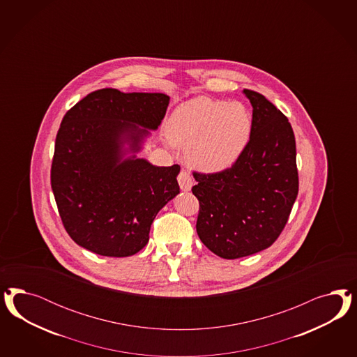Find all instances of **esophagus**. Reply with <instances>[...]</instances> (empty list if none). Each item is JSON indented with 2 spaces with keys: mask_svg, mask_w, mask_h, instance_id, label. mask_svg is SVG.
<instances>
[{
  "mask_svg": "<svg viewBox=\"0 0 357 357\" xmlns=\"http://www.w3.org/2000/svg\"><path fill=\"white\" fill-rule=\"evenodd\" d=\"M178 183H179L181 188L183 191H190L192 188V185H194V181H192L191 174L185 172V170H182L179 175H178Z\"/></svg>",
  "mask_w": 357,
  "mask_h": 357,
  "instance_id": "34e87169",
  "label": "esophagus"
}]
</instances>
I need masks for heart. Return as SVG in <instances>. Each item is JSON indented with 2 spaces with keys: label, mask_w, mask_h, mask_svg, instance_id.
Segmentation results:
<instances>
[{
  "label": "heart",
  "mask_w": 357,
  "mask_h": 357,
  "mask_svg": "<svg viewBox=\"0 0 357 357\" xmlns=\"http://www.w3.org/2000/svg\"><path fill=\"white\" fill-rule=\"evenodd\" d=\"M252 116L241 102L197 97L176 108L169 120V144L187 149L195 167L216 173L231 167L246 151Z\"/></svg>",
  "instance_id": "1"
}]
</instances>
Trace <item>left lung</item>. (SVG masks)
<instances>
[{
	"mask_svg": "<svg viewBox=\"0 0 357 357\" xmlns=\"http://www.w3.org/2000/svg\"><path fill=\"white\" fill-rule=\"evenodd\" d=\"M243 93L252 106V132L246 151L227 170L194 172L197 236L224 259L270 248L285 227L298 194L291 123L259 93L248 89Z\"/></svg>",
	"mask_w": 357,
	"mask_h": 357,
	"instance_id": "8db88e82",
	"label": "left lung"
}]
</instances>
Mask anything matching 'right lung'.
I'll return each mask as SVG.
<instances>
[{
	"instance_id": "1",
	"label": "right lung",
	"mask_w": 357,
	"mask_h": 357,
	"mask_svg": "<svg viewBox=\"0 0 357 357\" xmlns=\"http://www.w3.org/2000/svg\"><path fill=\"white\" fill-rule=\"evenodd\" d=\"M170 98L162 93L100 89L65 114L56 136L51 185L63 225L81 248L103 257H130L149 241L151 222L179 194L181 166H153L132 155L148 130L161 124Z\"/></svg>"
}]
</instances>
